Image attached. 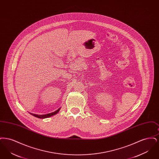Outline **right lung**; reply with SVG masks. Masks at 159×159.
<instances>
[{
    "label": "right lung",
    "instance_id": "right-lung-1",
    "mask_svg": "<svg viewBox=\"0 0 159 159\" xmlns=\"http://www.w3.org/2000/svg\"><path fill=\"white\" fill-rule=\"evenodd\" d=\"M60 108L58 109V110H57V111H54L53 113H49L47 114H43V115H38V114H32L30 113L31 115H33V116H34V117H38V118H39V119H45V118H48V117H51V116H52L53 115H55V114H56L59 111H60Z\"/></svg>",
    "mask_w": 159,
    "mask_h": 159
}]
</instances>
